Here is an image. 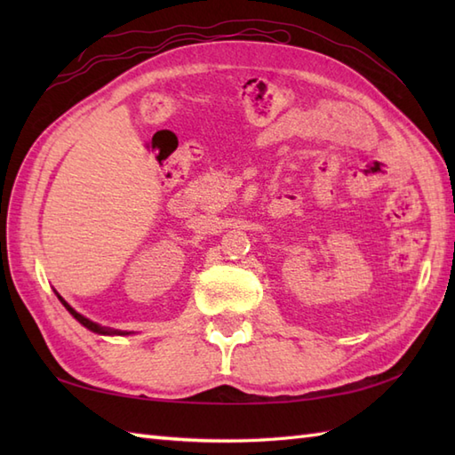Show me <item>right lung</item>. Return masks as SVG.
<instances>
[{
    "instance_id": "add662e5",
    "label": "right lung",
    "mask_w": 455,
    "mask_h": 455,
    "mask_svg": "<svg viewBox=\"0 0 455 455\" xmlns=\"http://www.w3.org/2000/svg\"><path fill=\"white\" fill-rule=\"evenodd\" d=\"M54 293H56V291H54ZM56 297H58V301H60V303L66 307V311L70 313L82 326L88 328V331H92V332H95V334H103V336H127V334H131V332H127V331H115V328H108V326H101V324H98V323L90 321V318H85L84 315H80L78 311H76V308H72L70 305H68L60 295L56 293Z\"/></svg>"
}]
</instances>
